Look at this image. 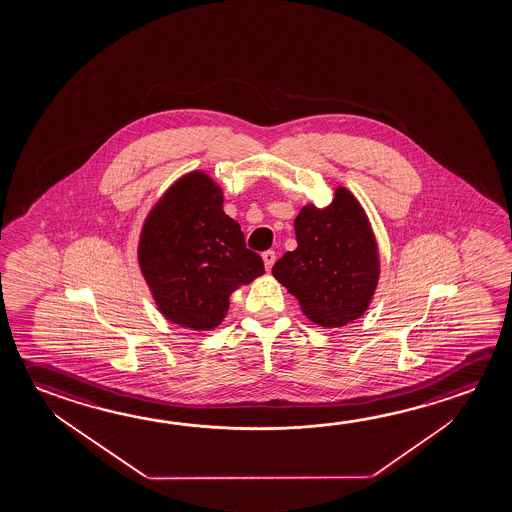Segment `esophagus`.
Here are the masks:
<instances>
[{"instance_id": "esophagus-1", "label": "esophagus", "mask_w": 512, "mask_h": 512, "mask_svg": "<svg viewBox=\"0 0 512 512\" xmlns=\"http://www.w3.org/2000/svg\"><path fill=\"white\" fill-rule=\"evenodd\" d=\"M262 260H264V268L266 271L273 268V264H275V260H277V253L273 252V250H268V252L262 253Z\"/></svg>"}]
</instances>
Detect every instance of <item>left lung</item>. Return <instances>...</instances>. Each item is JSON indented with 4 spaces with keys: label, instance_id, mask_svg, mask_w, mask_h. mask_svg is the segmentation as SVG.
<instances>
[{
    "label": "left lung",
    "instance_id": "1",
    "mask_svg": "<svg viewBox=\"0 0 512 512\" xmlns=\"http://www.w3.org/2000/svg\"><path fill=\"white\" fill-rule=\"evenodd\" d=\"M294 232L298 246L275 262L273 277L319 327L361 318L380 277L377 239L361 203L337 187L325 209L309 203L300 210Z\"/></svg>",
    "mask_w": 512,
    "mask_h": 512
}]
</instances>
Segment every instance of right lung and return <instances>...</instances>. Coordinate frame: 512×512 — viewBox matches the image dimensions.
<instances>
[{
  "label": "right lung",
  "mask_w": 512,
  "mask_h": 512,
  "mask_svg": "<svg viewBox=\"0 0 512 512\" xmlns=\"http://www.w3.org/2000/svg\"><path fill=\"white\" fill-rule=\"evenodd\" d=\"M139 266L160 312L180 327L212 330L230 294L264 273L239 223L207 173L191 171L169 187L144 221Z\"/></svg>",
  "instance_id": "add662e5"
}]
</instances>
